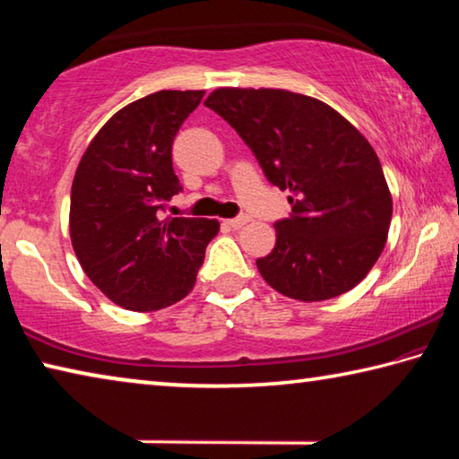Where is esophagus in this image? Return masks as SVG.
Here are the masks:
<instances>
[{"instance_id": "34e87169", "label": "esophagus", "mask_w": 459, "mask_h": 459, "mask_svg": "<svg viewBox=\"0 0 459 459\" xmlns=\"http://www.w3.org/2000/svg\"><path fill=\"white\" fill-rule=\"evenodd\" d=\"M248 221H251V219H248L247 214H240V216H235V219L227 221V224H229V227H232V229H240V227H243V224H247Z\"/></svg>"}]
</instances>
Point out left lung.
<instances>
[{"mask_svg":"<svg viewBox=\"0 0 459 459\" xmlns=\"http://www.w3.org/2000/svg\"><path fill=\"white\" fill-rule=\"evenodd\" d=\"M290 190V219L257 259L275 291L322 301L359 285L383 253L393 198L372 145L330 105L283 89H216L204 100Z\"/></svg>","mask_w":459,"mask_h":459,"instance_id":"1","label":"left lung"}]
</instances>
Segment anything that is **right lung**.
<instances>
[{
  "label": "right lung",
  "instance_id": "1",
  "mask_svg": "<svg viewBox=\"0 0 459 459\" xmlns=\"http://www.w3.org/2000/svg\"><path fill=\"white\" fill-rule=\"evenodd\" d=\"M204 91H158L123 107L92 137L71 190V240L113 304L155 312L186 298L221 224L168 216L182 192L172 143Z\"/></svg>",
  "mask_w": 459,
  "mask_h": 459
}]
</instances>
